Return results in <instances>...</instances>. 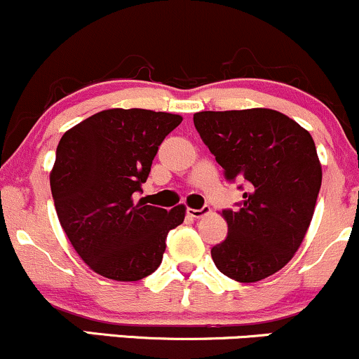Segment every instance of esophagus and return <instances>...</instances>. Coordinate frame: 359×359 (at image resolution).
<instances>
[{
	"label": "esophagus",
	"instance_id": "obj_1",
	"mask_svg": "<svg viewBox=\"0 0 359 359\" xmlns=\"http://www.w3.org/2000/svg\"><path fill=\"white\" fill-rule=\"evenodd\" d=\"M208 212H210V208H208V207L198 208V210H196V208H188V215L193 217V219H201V217L207 215Z\"/></svg>",
	"mask_w": 359,
	"mask_h": 359
}]
</instances>
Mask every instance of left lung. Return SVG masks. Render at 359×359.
Returning <instances> with one entry per match:
<instances>
[{
	"instance_id": "8db88e82",
	"label": "left lung",
	"mask_w": 359,
	"mask_h": 359,
	"mask_svg": "<svg viewBox=\"0 0 359 359\" xmlns=\"http://www.w3.org/2000/svg\"><path fill=\"white\" fill-rule=\"evenodd\" d=\"M193 122L225 180L244 183L239 208L222 210L229 231L213 263L241 283L275 275L300 248L320 190L312 135L269 108L200 111Z\"/></svg>"
}]
</instances>
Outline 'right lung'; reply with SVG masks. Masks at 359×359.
I'll return each instance as SVG.
<instances>
[{
	"mask_svg": "<svg viewBox=\"0 0 359 359\" xmlns=\"http://www.w3.org/2000/svg\"><path fill=\"white\" fill-rule=\"evenodd\" d=\"M180 115L111 108L83 120L59 140L50 190L59 222L84 263L116 281H137L163 261L166 237L184 220L134 200L158 149Z\"/></svg>",
	"mask_w": 359,
	"mask_h": 359,
	"instance_id": "add662e5",
	"label": "right lung"
}]
</instances>
